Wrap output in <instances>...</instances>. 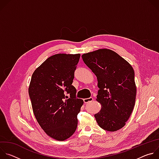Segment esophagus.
Returning a JSON list of instances; mask_svg holds the SVG:
<instances>
[{
    "label": "esophagus",
    "mask_w": 159,
    "mask_h": 159,
    "mask_svg": "<svg viewBox=\"0 0 159 159\" xmlns=\"http://www.w3.org/2000/svg\"><path fill=\"white\" fill-rule=\"evenodd\" d=\"M94 100V98H85V99H84V103H88L89 102H91Z\"/></svg>",
    "instance_id": "34e87169"
}]
</instances>
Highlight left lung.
<instances>
[{"mask_svg":"<svg viewBox=\"0 0 159 159\" xmlns=\"http://www.w3.org/2000/svg\"><path fill=\"white\" fill-rule=\"evenodd\" d=\"M82 58L98 79L96 101L101 109L94 117L98 125L108 131L119 130L126 125L135 104L137 87L133 67L107 48L84 53Z\"/></svg>","mask_w":159,"mask_h":159,"instance_id":"obj_1","label":"left lung"}]
</instances>
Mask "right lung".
<instances>
[{
	"instance_id": "obj_1",
	"label": "right lung",
	"mask_w": 159,
	"mask_h": 159,
	"mask_svg": "<svg viewBox=\"0 0 159 159\" xmlns=\"http://www.w3.org/2000/svg\"><path fill=\"white\" fill-rule=\"evenodd\" d=\"M80 54L50 57L33 72L28 92L35 118L51 138L64 141L75 133L84 104L72 85ZM69 94L65 96L64 94Z\"/></svg>"
}]
</instances>
